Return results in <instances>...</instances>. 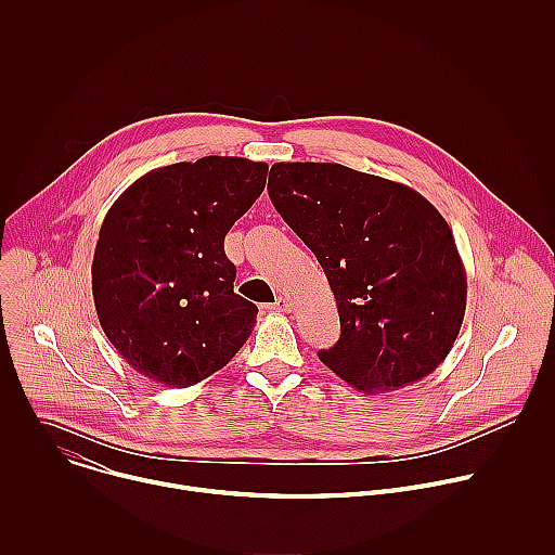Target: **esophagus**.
I'll use <instances>...</instances> for the list:
<instances>
[{
	"instance_id": "obj_1",
	"label": "esophagus",
	"mask_w": 555,
	"mask_h": 555,
	"mask_svg": "<svg viewBox=\"0 0 555 555\" xmlns=\"http://www.w3.org/2000/svg\"><path fill=\"white\" fill-rule=\"evenodd\" d=\"M292 307H294V305H292V300H289V298L279 296V298H276V302L268 305L266 309H268V311H283V313H287V311H292Z\"/></svg>"
}]
</instances>
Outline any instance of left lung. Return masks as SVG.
Wrapping results in <instances>:
<instances>
[{"mask_svg": "<svg viewBox=\"0 0 555 555\" xmlns=\"http://www.w3.org/2000/svg\"><path fill=\"white\" fill-rule=\"evenodd\" d=\"M268 193L338 305L340 340L321 362L362 392L430 375L459 336L467 298L441 212L406 184L336 163H276Z\"/></svg>", "mask_w": 555, "mask_h": 555, "instance_id": "obj_1", "label": "left lung"}]
</instances>
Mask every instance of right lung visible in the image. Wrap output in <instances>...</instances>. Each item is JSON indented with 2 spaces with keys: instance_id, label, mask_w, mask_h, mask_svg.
<instances>
[{
  "instance_id": "1",
  "label": "right lung",
  "mask_w": 555,
  "mask_h": 555,
  "mask_svg": "<svg viewBox=\"0 0 555 555\" xmlns=\"http://www.w3.org/2000/svg\"><path fill=\"white\" fill-rule=\"evenodd\" d=\"M266 163L206 155L138 178L107 210L92 261L99 323L144 377L193 386L250 338L257 305L234 294L223 253L263 193Z\"/></svg>"
}]
</instances>
